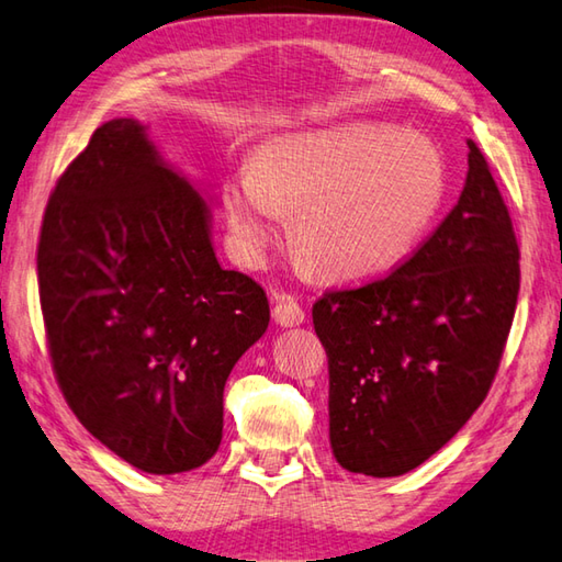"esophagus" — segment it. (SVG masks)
Instances as JSON below:
<instances>
[{
  "instance_id": "esophagus-1",
  "label": "esophagus",
  "mask_w": 562,
  "mask_h": 562,
  "mask_svg": "<svg viewBox=\"0 0 562 562\" xmlns=\"http://www.w3.org/2000/svg\"><path fill=\"white\" fill-rule=\"evenodd\" d=\"M271 316L279 326L291 328V326H301V323L306 321V311H303L301 303L293 296H289V293H276Z\"/></svg>"
}]
</instances>
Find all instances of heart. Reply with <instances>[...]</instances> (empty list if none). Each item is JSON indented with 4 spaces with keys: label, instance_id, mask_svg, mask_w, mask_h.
Listing matches in <instances>:
<instances>
[{
    "label": "heart",
    "instance_id": "heart-1",
    "mask_svg": "<svg viewBox=\"0 0 562 562\" xmlns=\"http://www.w3.org/2000/svg\"><path fill=\"white\" fill-rule=\"evenodd\" d=\"M449 190L445 155L429 137L387 125H348L273 137L224 187L234 246L259 263L296 210L291 239L326 279L387 273L415 251Z\"/></svg>",
    "mask_w": 562,
    "mask_h": 562
}]
</instances>
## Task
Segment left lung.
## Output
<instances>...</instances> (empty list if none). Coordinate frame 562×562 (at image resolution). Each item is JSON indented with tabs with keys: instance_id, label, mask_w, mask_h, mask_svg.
Wrapping results in <instances>:
<instances>
[{
	"instance_id": "obj_1",
	"label": "left lung",
	"mask_w": 562,
	"mask_h": 562,
	"mask_svg": "<svg viewBox=\"0 0 562 562\" xmlns=\"http://www.w3.org/2000/svg\"><path fill=\"white\" fill-rule=\"evenodd\" d=\"M445 222L395 271L326 291L313 328L328 356L330 447L352 474L400 476L486 400L520 289V251L486 157Z\"/></svg>"
}]
</instances>
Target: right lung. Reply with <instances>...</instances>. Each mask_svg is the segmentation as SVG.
Wrapping results in <instances>:
<instances>
[{"instance_id":"1","label":"right lung","mask_w":562,"mask_h":562,"mask_svg":"<svg viewBox=\"0 0 562 562\" xmlns=\"http://www.w3.org/2000/svg\"><path fill=\"white\" fill-rule=\"evenodd\" d=\"M36 271L52 368L78 422L147 474L210 461L226 378L269 328V301L216 261L210 210L145 125L95 127L58 177Z\"/></svg>"}]
</instances>
